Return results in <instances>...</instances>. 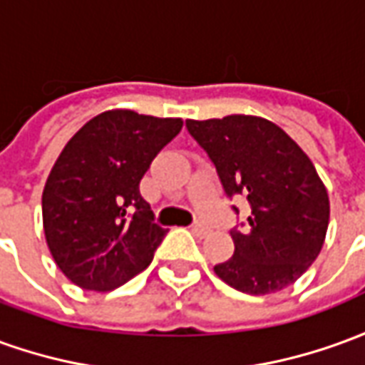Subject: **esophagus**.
Returning <instances> with one entry per match:
<instances>
[{"label":"esophagus","mask_w":365,"mask_h":365,"mask_svg":"<svg viewBox=\"0 0 365 365\" xmlns=\"http://www.w3.org/2000/svg\"><path fill=\"white\" fill-rule=\"evenodd\" d=\"M191 231H193L195 235H207V227L203 225V223H193V225H191Z\"/></svg>","instance_id":"1"}]
</instances>
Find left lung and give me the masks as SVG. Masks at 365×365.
I'll return each instance as SVG.
<instances>
[{"instance_id":"left-lung-1","label":"left lung","mask_w":365,"mask_h":365,"mask_svg":"<svg viewBox=\"0 0 365 365\" xmlns=\"http://www.w3.org/2000/svg\"><path fill=\"white\" fill-rule=\"evenodd\" d=\"M185 128L215 165L227 197L245 195L251 205L245 231H229L235 253L213 267L215 274L247 294L287 289L316 261L330 219L312 162L284 130L257 116L185 120Z\"/></svg>"}]
</instances>
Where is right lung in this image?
Segmentation results:
<instances>
[{"mask_svg": "<svg viewBox=\"0 0 365 365\" xmlns=\"http://www.w3.org/2000/svg\"><path fill=\"white\" fill-rule=\"evenodd\" d=\"M182 126V118L108 110L63 148L43 190V227L76 287L118 289L152 262L168 229L154 221L140 180Z\"/></svg>", "mask_w": 365, "mask_h": 365, "instance_id": "add662e5", "label": "right lung"}]
</instances>
